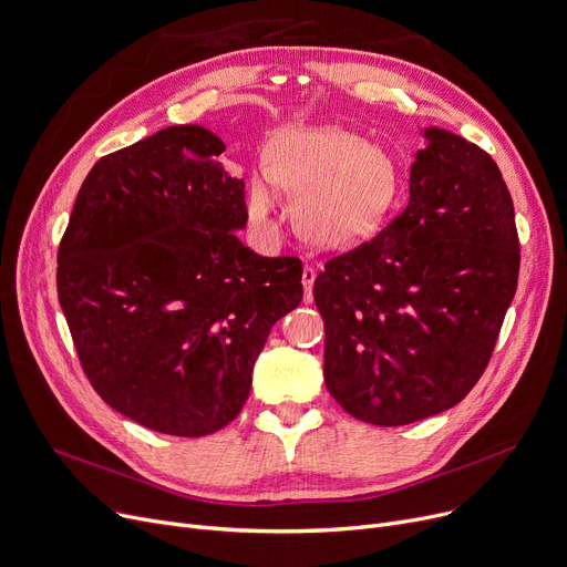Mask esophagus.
Segmentation results:
<instances>
[{"label": "esophagus", "instance_id": "1", "mask_svg": "<svg viewBox=\"0 0 567 567\" xmlns=\"http://www.w3.org/2000/svg\"><path fill=\"white\" fill-rule=\"evenodd\" d=\"M315 278H317V271L312 266H306L303 268V289H306V299L312 301V285H315Z\"/></svg>", "mask_w": 567, "mask_h": 567}]
</instances>
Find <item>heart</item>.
<instances>
[{"mask_svg":"<svg viewBox=\"0 0 567 567\" xmlns=\"http://www.w3.org/2000/svg\"><path fill=\"white\" fill-rule=\"evenodd\" d=\"M266 169L301 199L299 227L321 246H340L368 231L398 186L391 158L344 131H287L268 146ZM248 206L252 220H268L274 199L264 182L250 184Z\"/></svg>","mask_w":567,"mask_h":567,"instance_id":"1","label":"heart"}]
</instances>
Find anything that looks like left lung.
<instances>
[{
  "label": "left lung",
  "instance_id": "left-lung-1",
  "mask_svg": "<svg viewBox=\"0 0 567 567\" xmlns=\"http://www.w3.org/2000/svg\"><path fill=\"white\" fill-rule=\"evenodd\" d=\"M402 212L315 280L323 379L353 419L395 427L462 402L483 377L517 289L519 234L481 146L425 131Z\"/></svg>",
  "mask_w": 567,
  "mask_h": 567
}]
</instances>
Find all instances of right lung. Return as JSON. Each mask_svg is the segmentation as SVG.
Here are the masks:
<instances>
[{"label": "right lung", "mask_w": 567, "mask_h": 567, "mask_svg": "<svg viewBox=\"0 0 567 567\" xmlns=\"http://www.w3.org/2000/svg\"><path fill=\"white\" fill-rule=\"evenodd\" d=\"M225 142L167 126L86 174L56 252V293L105 404L172 436L241 413L271 326L303 299L299 257H259Z\"/></svg>", "instance_id": "1"}]
</instances>
